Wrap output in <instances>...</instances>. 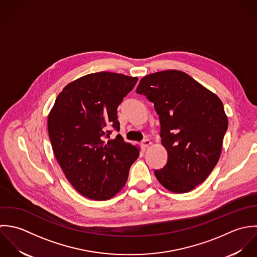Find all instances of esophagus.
<instances>
[{"instance_id":"1","label":"esophagus","mask_w":257,"mask_h":257,"mask_svg":"<svg viewBox=\"0 0 257 257\" xmlns=\"http://www.w3.org/2000/svg\"><path fill=\"white\" fill-rule=\"evenodd\" d=\"M141 144H142V146H143L144 148H148L152 143H151V141H150L149 139H145Z\"/></svg>"}]
</instances>
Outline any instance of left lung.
I'll return each mask as SVG.
<instances>
[{
  "instance_id": "obj_1",
  "label": "left lung",
  "mask_w": 257,
  "mask_h": 257,
  "mask_svg": "<svg viewBox=\"0 0 257 257\" xmlns=\"http://www.w3.org/2000/svg\"><path fill=\"white\" fill-rule=\"evenodd\" d=\"M154 104L161 143L168 152L164 168L155 170L160 184L187 193L202 184L218 162L228 122L221 100L180 70L144 76L136 89Z\"/></svg>"
}]
</instances>
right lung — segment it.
Wrapping results in <instances>:
<instances>
[{
  "label": "right lung",
  "instance_id": "right-lung-1",
  "mask_svg": "<svg viewBox=\"0 0 257 257\" xmlns=\"http://www.w3.org/2000/svg\"><path fill=\"white\" fill-rule=\"evenodd\" d=\"M137 77L96 72L67 84L55 99L48 129L54 156L66 179L82 196L104 201L125 186L139 149L118 134L117 108Z\"/></svg>",
  "mask_w": 257,
  "mask_h": 257
}]
</instances>
